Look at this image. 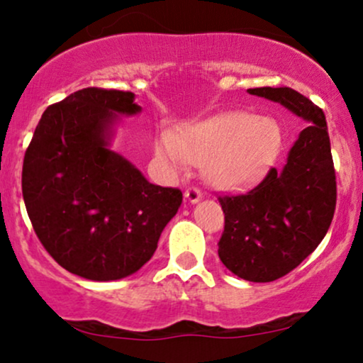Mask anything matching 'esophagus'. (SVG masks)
Returning a JSON list of instances; mask_svg holds the SVG:
<instances>
[{
	"label": "esophagus",
	"mask_w": 363,
	"mask_h": 363,
	"mask_svg": "<svg viewBox=\"0 0 363 363\" xmlns=\"http://www.w3.org/2000/svg\"><path fill=\"white\" fill-rule=\"evenodd\" d=\"M201 196H203L201 191L198 190V188H195V186H190V188H188V190L185 191V198H186V200L190 201V203H198V201L201 200Z\"/></svg>",
	"instance_id": "obj_1"
}]
</instances>
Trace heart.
Segmentation results:
<instances>
[{
    "mask_svg": "<svg viewBox=\"0 0 363 363\" xmlns=\"http://www.w3.org/2000/svg\"><path fill=\"white\" fill-rule=\"evenodd\" d=\"M279 147L281 130L274 121L247 112H228L188 123L177 133L165 130L155 150L173 173L186 172L190 163H196L210 185L238 190L266 172Z\"/></svg>",
    "mask_w": 363,
    "mask_h": 363,
    "instance_id": "obj_1",
    "label": "heart"
}]
</instances>
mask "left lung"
<instances>
[{
  "instance_id": "obj_1",
  "label": "left lung",
  "mask_w": 363,
  "mask_h": 363,
  "mask_svg": "<svg viewBox=\"0 0 363 363\" xmlns=\"http://www.w3.org/2000/svg\"><path fill=\"white\" fill-rule=\"evenodd\" d=\"M247 92L279 102L307 123L282 170L271 168L250 191L218 198L225 213L221 262L241 279L271 282L299 266L324 240L335 211V170L320 107L291 87Z\"/></svg>"
}]
</instances>
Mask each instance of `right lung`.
I'll return each instance as SVG.
<instances>
[{
  "instance_id": "right-lung-1",
  "label": "right lung",
  "mask_w": 363,
  "mask_h": 363,
  "mask_svg": "<svg viewBox=\"0 0 363 363\" xmlns=\"http://www.w3.org/2000/svg\"><path fill=\"white\" fill-rule=\"evenodd\" d=\"M142 111L135 94L87 87L44 111L23 162V198L52 259L91 281L133 274L177 215L178 188L152 185L108 148L118 116Z\"/></svg>"
}]
</instances>
